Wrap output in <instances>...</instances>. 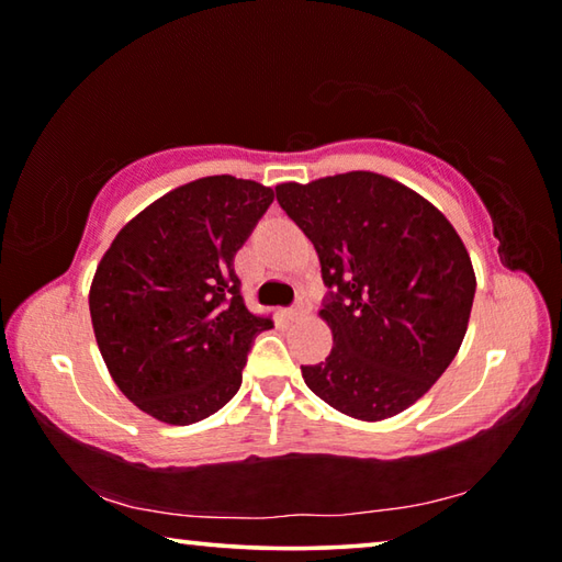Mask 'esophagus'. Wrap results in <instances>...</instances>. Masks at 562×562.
<instances>
[{"instance_id": "34e87169", "label": "esophagus", "mask_w": 562, "mask_h": 562, "mask_svg": "<svg viewBox=\"0 0 562 562\" xmlns=\"http://www.w3.org/2000/svg\"><path fill=\"white\" fill-rule=\"evenodd\" d=\"M304 312H307V310H304V302H294L292 307L284 312V317H288V319H300Z\"/></svg>"}]
</instances>
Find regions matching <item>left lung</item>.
Masks as SVG:
<instances>
[{"label": "left lung", "mask_w": 562, "mask_h": 562, "mask_svg": "<svg viewBox=\"0 0 562 562\" xmlns=\"http://www.w3.org/2000/svg\"><path fill=\"white\" fill-rule=\"evenodd\" d=\"M274 193L331 290L319 317L335 347L302 367L304 384L359 422L402 414L446 372L469 327L475 274L459 233L426 198L369 170Z\"/></svg>", "instance_id": "8db88e82"}]
</instances>
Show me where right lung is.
I'll use <instances>...</instances> for the list:
<instances>
[{
	"instance_id": "add662e5",
	"label": "right lung",
	"mask_w": 562,
	"mask_h": 562,
	"mask_svg": "<svg viewBox=\"0 0 562 562\" xmlns=\"http://www.w3.org/2000/svg\"><path fill=\"white\" fill-rule=\"evenodd\" d=\"M272 188L233 176L170 190L121 227L89 292L109 374L140 412L188 426L243 384L252 339L272 327L245 307L233 260Z\"/></svg>"
}]
</instances>
